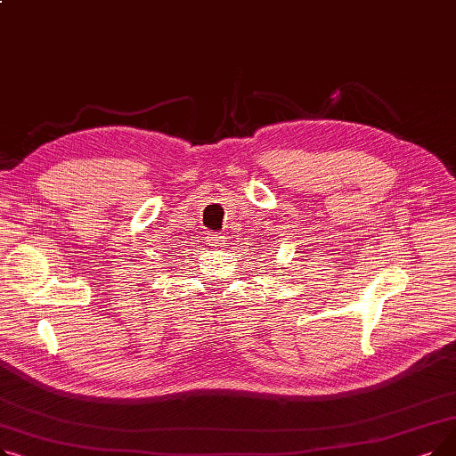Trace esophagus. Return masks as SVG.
<instances>
[{
  "instance_id": "obj_1",
  "label": "esophagus",
  "mask_w": 456,
  "mask_h": 456,
  "mask_svg": "<svg viewBox=\"0 0 456 456\" xmlns=\"http://www.w3.org/2000/svg\"><path fill=\"white\" fill-rule=\"evenodd\" d=\"M224 238L222 236H218V234H210V246H214V248H222L224 246Z\"/></svg>"
}]
</instances>
